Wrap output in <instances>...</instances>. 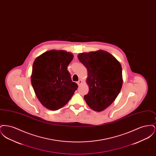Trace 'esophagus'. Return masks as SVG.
Returning <instances> with one entry per match:
<instances>
[{"instance_id":"obj_1","label":"esophagus","mask_w":156,"mask_h":156,"mask_svg":"<svg viewBox=\"0 0 156 156\" xmlns=\"http://www.w3.org/2000/svg\"><path fill=\"white\" fill-rule=\"evenodd\" d=\"M82 83V81L81 80H80L78 81L77 82V84H78L79 86L81 85Z\"/></svg>"}]
</instances>
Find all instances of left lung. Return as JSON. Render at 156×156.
I'll list each match as a JSON object with an SVG mask.
<instances>
[{"mask_svg":"<svg viewBox=\"0 0 156 156\" xmlns=\"http://www.w3.org/2000/svg\"><path fill=\"white\" fill-rule=\"evenodd\" d=\"M78 57L88 74L87 82L89 92L84 99L95 111H102L113 103L121 90V65L112 54L104 50L82 52Z\"/></svg>","mask_w":156,"mask_h":156,"instance_id":"1","label":"left lung"}]
</instances>
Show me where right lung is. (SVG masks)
I'll return each instance as SVG.
<instances>
[{"label":"right lung","instance_id":"obj_1","mask_svg":"<svg viewBox=\"0 0 156 156\" xmlns=\"http://www.w3.org/2000/svg\"><path fill=\"white\" fill-rule=\"evenodd\" d=\"M73 59L71 52L53 50L34 61L31 84L40 103L49 110L56 111L66 105L78 88L67 70Z\"/></svg>","mask_w":156,"mask_h":156}]
</instances>
